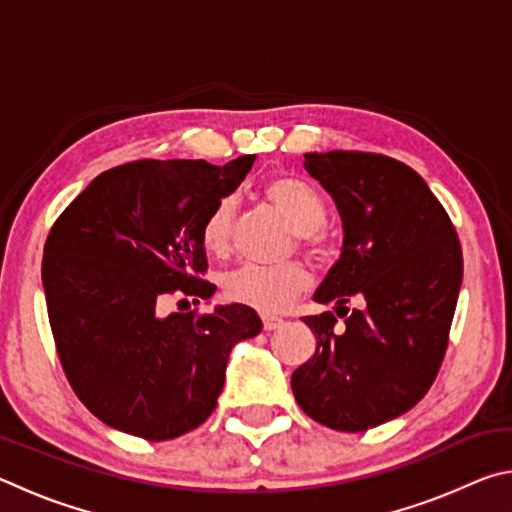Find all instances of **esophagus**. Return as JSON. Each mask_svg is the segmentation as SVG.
<instances>
[{
  "label": "esophagus",
  "instance_id": "obj_1",
  "mask_svg": "<svg viewBox=\"0 0 512 512\" xmlns=\"http://www.w3.org/2000/svg\"><path fill=\"white\" fill-rule=\"evenodd\" d=\"M264 329L266 332H275V329H280L284 325V318L280 316H264Z\"/></svg>",
  "mask_w": 512,
  "mask_h": 512
}]
</instances>
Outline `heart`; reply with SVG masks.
Here are the masks:
<instances>
[{"instance_id":"b5f03b06","label":"heart","mask_w":512,"mask_h":512,"mask_svg":"<svg viewBox=\"0 0 512 512\" xmlns=\"http://www.w3.org/2000/svg\"><path fill=\"white\" fill-rule=\"evenodd\" d=\"M262 196L284 216L289 228L316 259H325L327 248L318 235L327 223V207L318 192L305 180L291 173H275L262 185ZM235 201L223 196L207 210L201 223V244L210 255L221 257L230 250ZM309 287L307 268L298 262L282 266L246 264L223 277L225 298L257 311H280L287 302Z\"/></svg>"}]
</instances>
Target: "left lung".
<instances>
[{
  "label": "left lung",
  "instance_id": "obj_1",
  "mask_svg": "<svg viewBox=\"0 0 512 512\" xmlns=\"http://www.w3.org/2000/svg\"><path fill=\"white\" fill-rule=\"evenodd\" d=\"M305 169L334 198L343 248L314 293L336 314L302 318L316 352L293 372L291 388L309 418L366 431L413 409L436 379L463 282L461 241L404 162L329 151L305 153ZM352 297L360 307L350 312Z\"/></svg>",
  "mask_w": 512,
  "mask_h": 512
}]
</instances>
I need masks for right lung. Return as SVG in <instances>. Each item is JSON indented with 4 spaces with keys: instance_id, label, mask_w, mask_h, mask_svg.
<instances>
[{
    "instance_id": "obj_1",
    "label": "right lung",
    "mask_w": 512,
    "mask_h": 512,
    "mask_svg": "<svg viewBox=\"0 0 512 512\" xmlns=\"http://www.w3.org/2000/svg\"><path fill=\"white\" fill-rule=\"evenodd\" d=\"M253 162L121 164L94 178L49 230L42 287L58 359L108 427L146 440L196 429L223 391L230 350L262 332L255 309L239 302L212 314H158L173 293L212 298L201 223Z\"/></svg>"
}]
</instances>
